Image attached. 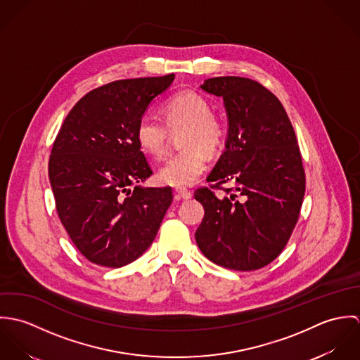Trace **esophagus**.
<instances>
[{
	"label": "esophagus",
	"mask_w": 360,
	"mask_h": 360,
	"mask_svg": "<svg viewBox=\"0 0 360 360\" xmlns=\"http://www.w3.org/2000/svg\"><path fill=\"white\" fill-rule=\"evenodd\" d=\"M191 197H193L191 191H188V190H186V188H176V190H174V198H176L177 201H180V200H190Z\"/></svg>",
	"instance_id": "esophagus-1"
}]
</instances>
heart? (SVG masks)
<instances>
[{"label":"heart","mask_w":360,"mask_h":360,"mask_svg":"<svg viewBox=\"0 0 360 360\" xmlns=\"http://www.w3.org/2000/svg\"><path fill=\"white\" fill-rule=\"evenodd\" d=\"M165 123L154 115H143L137 123L136 137L141 150L162 156L166 150L167 129L184 127L180 134V150L170 155L158 170L160 183L173 187L194 184L205 172L206 154H214L223 141V126L210 113V105L194 91L173 96L163 106Z\"/></svg>","instance_id":"b5f03b06"}]
</instances>
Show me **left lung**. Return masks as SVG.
<instances>
[{
	"mask_svg": "<svg viewBox=\"0 0 360 360\" xmlns=\"http://www.w3.org/2000/svg\"><path fill=\"white\" fill-rule=\"evenodd\" d=\"M201 89L223 98L229 119L226 150L206 180L234 188L223 197L195 191L205 209L195 240L221 267L257 270L281 254L300 217L305 172L295 131L278 98L255 80L212 77Z\"/></svg>",
	"mask_w": 360,
	"mask_h": 360,
	"instance_id": "left-lung-1",
	"label": "left lung"
}]
</instances>
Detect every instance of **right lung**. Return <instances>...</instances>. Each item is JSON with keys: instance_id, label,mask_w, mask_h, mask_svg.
Returning <instances> with one entry per match:
<instances>
[{"instance_id": "right-lung-1", "label": "right lung", "mask_w": 360, "mask_h": 360, "mask_svg": "<svg viewBox=\"0 0 360 360\" xmlns=\"http://www.w3.org/2000/svg\"><path fill=\"white\" fill-rule=\"evenodd\" d=\"M174 75L117 80L87 93L52 146L49 174L58 216L91 263L122 267L153 244L170 187L134 186L153 170L137 143L140 117Z\"/></svg>"}]
</instances>
